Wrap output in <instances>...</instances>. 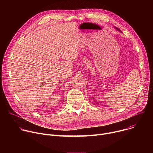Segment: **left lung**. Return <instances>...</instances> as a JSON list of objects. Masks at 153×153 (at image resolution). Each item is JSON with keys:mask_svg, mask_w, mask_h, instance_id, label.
<instances>
[{"mask_svg": "<svg viewBox=\"0 0 153 153\" xmlns=\"http://www.w3.org/2000/svg\"><path fill=\"white\" fill-rule=\"evenodd\" d=\"M116 29H117V30H119V29H118V28H116Z\"/></svg>", "mask_w": 153, "mask_h": 153, "instance_id": "left-lung-1", "label": "left lung"}]
</instances>
